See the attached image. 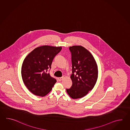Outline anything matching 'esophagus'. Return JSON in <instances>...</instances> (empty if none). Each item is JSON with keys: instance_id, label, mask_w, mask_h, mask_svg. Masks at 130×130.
Returning a JSON list of instances; mask_svg holds the SVG:
<instances>
[{"instance_id": "1", "label": "esophagus", "mask_w": 130, "mask_h": 130, "mask_svg": "<svg viewBox=\"0 0 130 130\" xmlns=\"http://www.w3.org/2000/svg\"><path fill=\"white\" fill-rule=\"evenodd\" d=\"M58 81H61L63 80V77H58Z\"/></svg>"}]
</instances>
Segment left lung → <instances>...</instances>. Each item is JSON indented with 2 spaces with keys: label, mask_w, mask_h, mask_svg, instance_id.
<instances>
[{
  "label": "left lung",
  "mask_w": 130,
  "mask_h": 130,
  "mask_svg": "<svg viewBox=\"0 0 130 130\" xmlns=\"http://www.w3.org/2000/svg\"><path fill=\"white\" fill-rule=\"evenodd\" d=\"M72 54V85L66 91L73 99L86 96L93 88L98 77L97 63L90 52L80 45L69 47Z\"/></svg>",
  "instance_id": "1"
}]
</instances>
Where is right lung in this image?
<instances>
[{"label":"right lung","mask_w":130,"mask_h":130,"mask_svg":"<svg viewBox=\"0 0 130 130\" xmlns=\"http://www.w3.org/2000/svg\"><path fill=\"white\" fill-rule=\"evenodd\" d=\"M62 47L43 45L28 55L22 64V79L28 89L36 96L44 97L52 89L57 80L47 73L55 56Z\"/></svg>","instance_id":"obj_1"}]
</instances>
